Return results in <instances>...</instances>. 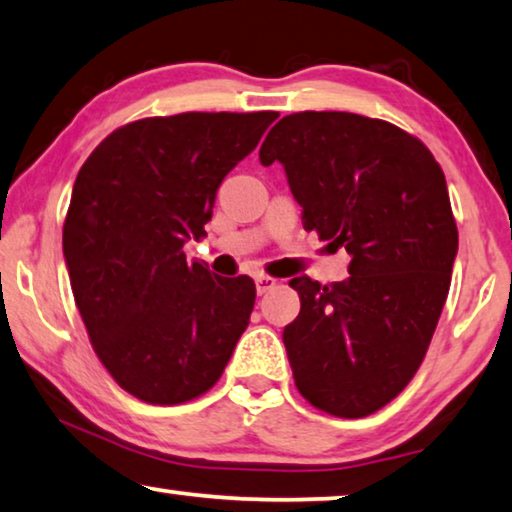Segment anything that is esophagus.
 Masks as SVG:
<instances>
[{
    "instance_id": "34e87169",
    "label": "esophagus",
    "mask_w": 512,
    "mask_h": 512,
    "mask_svg": "<svg viewBox=\"0 0 512 512\" xmlns=\"http://www.w3.org/2000/svg\"><path fill=\"white\" fill-rule=\"evenodd\" d=\"M277 284H279V281L274 279V277H268V274H258V277H256V291H258V295L270 293Z\"/></svg>"
}]
</instances>
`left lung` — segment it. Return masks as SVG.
I'll return each mask as SVG.
<instances>
[{
    "label": "left lung",
    "mask_w": 512,
    "mask_h": 512,
    "mask_svg": "<svg viewBox=\"0 0 512 512\" xmlns=\"http://www.w3.org/2000/svg\"><path fill=\"white\" fill-rule=\"evenodd\" d=\"M258 157L284 164L305 231L351 256L344 281L288 284L295 388L330 416H372L416 376L446 305L457 224L443 170L411 133L339 110L281 117Z\"/></svg>",
    "instance_id": "1"
}]
</instances>
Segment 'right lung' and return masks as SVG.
Returning <instances> with one entry per match:
<instances>
[{
    "mask_svg": "<svg viewBox=\"0 0 512 512\" xmlns=\"http://www.w3.org/2000/svg\"><path fill=\"white\" fill-rule=\"evenodd\" d=\"M277 117H145L80 168L62 233L71 291L96 358L140 402L205 395L249 325L254 279L217 277L182 247L205 238L219 184Z\"/></svg>",
    "mask_w": 512,
    "mask_h": 512,
    "instance_id": "add662e5",
    "label": "right lung"
}]
</instances>
